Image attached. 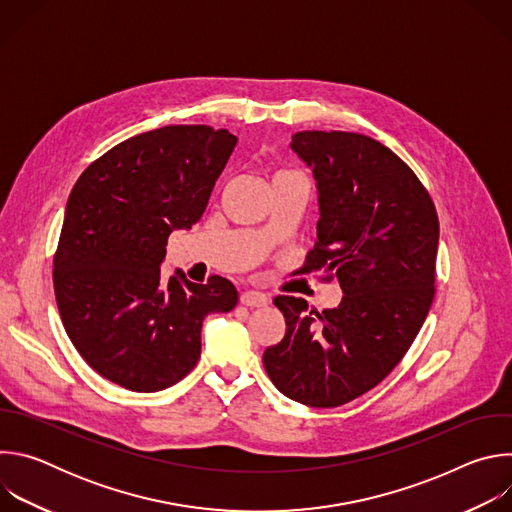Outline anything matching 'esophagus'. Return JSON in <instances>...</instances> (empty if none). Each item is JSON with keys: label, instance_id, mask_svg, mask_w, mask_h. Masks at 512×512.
Wrapping results in <instances>:
<instances>
[{"label": "esophagus", "instance_id": "1", "mask_svg": "<svg viewBox=\"0 0 512 512\" xmlns=\"http://www.w3.org/2000/svg\"><path fill=\"white\" fill-rule=\"evenodd\" d=\"M269 302V298L265 294H261V291H253V289H247L241 294V304L247 306V308H261Z\"/></svg>", "mask_w": 512, "mask_h": 512}]
</instances>
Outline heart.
<instances>
[{
    "label": "heart",
    "mask_w": 512,
    "mask_h": 512,
    "mask_svg": "<svg viewBox=\"0 0 512 512\" xmlns=\"http://www.w3.org/2000/svg\"><path fill=\"white\" fill-rule=\"evenodd\" d=\"M289 174H296V172H279V174H275V176H289Z\"/></svg>",
    "instance_id": "obj_1"
}]
</instances>
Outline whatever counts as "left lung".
Segmentation results:
<instances>
[{
  "instance_id": "left-lung-1",
  "label": "left lung",
  "mask_w": 512,
  "mask_h": 512,
  "mask_svg": "<svg viewBox=\"0 0 512 512\" xmlns=\"http://www.w3.org/2000/svg\"><path fill=\"white\" fill-rule=\"evenodd\" d=\"M314 172L318 239L302 273L338 277L342 302L318 314L277 296L285 336L263 352L271 383L310 407H338L377 387L409 350L435 296L440 221L413 170L373 137L300 131Z\"/></svg>"
}]
</instances>
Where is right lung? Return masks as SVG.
Masks as SVG:
<instances>
[{
    "label": "right lung",
    "instance_id": "right-lung-1",
    "mask_svg": "<svg viewBox=\"0 0 512 512\" xmlns=\"http://www.w3.org/2000/svg\"><path fill=\"white\" fill-rule=\"evenodd\" d=\"M235 145L227 129L166 125L117 143L72 188L54 294L70 342L107 381L137 393L176 385L200 358L202 320L237 306L221 275L160 271L170 233L200 221Z\"/></svg>",
    "mask_w": 512,
    "mask_h": 512
}]
</instances>
